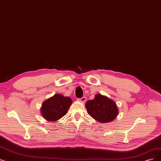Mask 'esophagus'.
I'll list each match as a JSON object with an SVG mask.
<instances>
[{
	"mask_svg": "<svg viewBox=\"0 0 161 161\" xmlns=\"http://www.w3.org/2000/svg\"><path fill=\"white\" fill-rule=\"evenodd\" d=\"M78 100L81 103H85L86 101V97H83L82 98H81V99H79Z\"/></svg>",
	"mask_w": 161,
	"mask_h": 161,
	"instance_id": "esophagus-1",
	"label": "esophagus"
}]
</instances>
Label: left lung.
I'll use <instances>...</instances> for the list:
<instances>
[{
  "instance_id": "1",
  "label": "left lung",
  "mask_w": 161,
  "mask_h": 161,
  "mask_svg": "<svg viewBox=\"0 0 161 161\" xmlns=\"http://www.w3.org/2000/svg\"><path fill=\"white\" fill-rule=\"evenodd\" d=\"M87 113L95 120L101 123L113 121L118 114L116 103L105 95L98 93L92 100L86 103Z\"/></svg>"
}]
</instances>
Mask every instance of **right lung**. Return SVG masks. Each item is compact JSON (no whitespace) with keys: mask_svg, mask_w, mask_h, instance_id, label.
I'll use <instances>...</instances> for the list:
<instances>
[{"mask_svg":"<svg viewBox=\"0 0 161 161\" xmlns=\"http://www.w3.org/2000/svg\"><path fill=\"white\" fill-rule=\"evenodd\" d=\"M72 104L70 97L55 94L45 101L41 107V114L48 122H56L66 114Z\"/></svg>","mask_w":161,"mask_h":161,"instance_id":"right-lung-1","label":"right lung"}]
</instances>
